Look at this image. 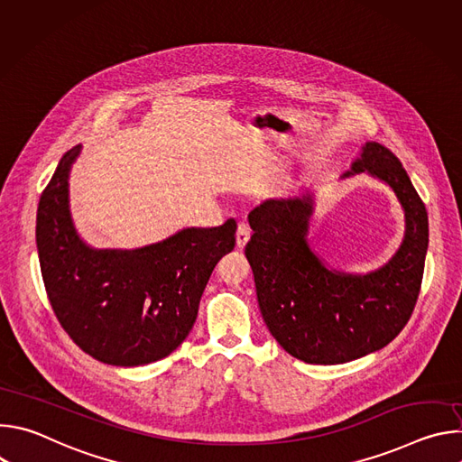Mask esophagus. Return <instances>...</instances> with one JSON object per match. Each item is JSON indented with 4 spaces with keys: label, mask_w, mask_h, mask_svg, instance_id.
I'll list each match as a JSON object with an SVG mask.
<instances>
[{
    "label": "esophagus",
    "mask_w": 462,
    "mask_h": 462,
    "mask_svg": "<svg viewBox=\"0 0 462 462\" xmlns=\"http://www.w3.org/2000/svg\"><path fill=\"white\" fill-rule=\"evenodd\" d=\"M250 234H252L250 226L246 223H239L237 232H236V245H237V248H243L246 245V241L250 239Z\"/></svg>",
    "instance_id": "esophagus-1"
}]
</instances>
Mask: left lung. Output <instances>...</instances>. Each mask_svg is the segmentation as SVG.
<instances>
[{
    "label": "left lung",
    "instance_id": "obj_1",
    "mask_svg": "<svg viewBox=\"0 0 462 462\" xmlns=\"http://www.w3.org/2000/svg\"><path fill=\"white\" fill-rule=\"evenodd\" d=\"M367 171L397 193L406 236L387 265L365 276L328 271L305 241L309 193L263 201L248 214L245 255L263 319L276 342L307 364H346L385 347L413 314L428 250V212L393 152L367 143L351 173Z\"/></svg>",
    "mask_w": 462,
    "mask_h": 462
}]
</instances>
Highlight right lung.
<instances>
[{
    "mask_svg": "<svg viewBox=\"0 0 462 462\" xmlns=\"http://www.w3.org/2000/svg\"><path fill=\"white\" fill-rule=\"evenodd\" d=\"M80 146L65 153L45 186L36 245L47 298L63 331L109 365H144L173 353L189 335L217 261L234 250L236 221L186 228L139 250H93L69 214V170Z\"/></svg>",
    "mask_w": 462,
    "mask_h": 462,
    "instance_id": "right-lung-1",
    "label": "right lung"
}]
</instances>
